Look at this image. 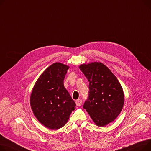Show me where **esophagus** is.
Listing matches in <instances>:
<instances>
[{
    "label": "esophagus",
    "mask_w": 151,
    "mask_h": 151,
    "mask_svg": "<svg viewBox=\"0 0 151 151\" xmlns=\"http://www.w3.org/2000/svg\"><path fill=\"white\" fill-rule=\"evenodd\" d=\"M76 104L77 106H81L82 105V103H83V101H82V99H78L77 100H76Z\"/></svg>",
    "instance_id": "34e87169"
}]
</instances>
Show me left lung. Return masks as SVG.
<instances>
[{"label":"left lung","instance_id":"1","mask_svg":"<svg viewBox=\"0 0 151 151\" xmlns=\"http://www.w3.org/2000/svg\"><path fill=\"white\" fill-rule=\"evenodd\" d=\"M79 68L89 82L88 98L84 109L96 126L103 127L112 123L121 112L124 102L118 79L101 63L83 64Z\"/></svg>","mask_w":151,"mask_h":151}]
</instances>
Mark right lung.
I'll use <instances>...</instances> for the list:
<instances>
[{"instance_id":"1","label":"right lung","mask_w":151,"mask_h":151,"mask_svg":"<svg viewBox=\"0 0 151 151\" xmlns=\"http://www.w3.org/2000/svg\"><path fill=\"white\" fill-rule=\"evenodd\" d=\"M69 66L55 63L47 67L36 81L30 95V105L38 121L57 130L68 122L76 104L64 86Z\"/></svg>"}]
</instances>
